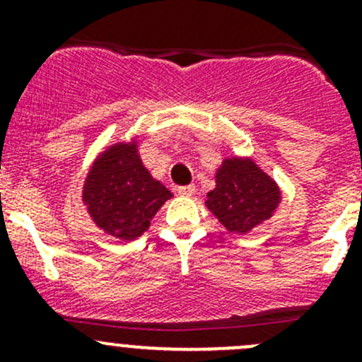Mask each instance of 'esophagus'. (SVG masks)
I'll use <instances>...</instances> for the list:
<instances>
[{
    "label": "esophagus",
    "instance_id": "esophagus-1",
    "mask_svg": "<svg viewBox=\"0 0 362 362\" xmlns=\"http://www.w3.org/2000/svg\"><path fill=\"white\" fill-rule=\"evenodd\" d=\"M177 192L180 196H192L196 192V187L194 185H180V187H177Z\"/></svg>",
    "mask_w": 362,
    "mask_h": 362
}]
</instances>
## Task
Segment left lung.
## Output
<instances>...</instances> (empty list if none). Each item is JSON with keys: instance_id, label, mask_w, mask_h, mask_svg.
Listing matches in <instances>:
<instances>
[{"instance_id": "obj_1", "label": "left lung", "mask_w": 362, "mask_h": 362, "mask_svg": "<svg viewBox=\"0 0 362 362\" xmlns=\"http://www.w3.org/2000/svg\"><path fill=\"white\" fill-rule=\"evenodd\" d=\"M280 202L275 182L250 159H226L217 171V187L206 206L231 233H247L272 217Z\"/></svg>"}]
</instances>
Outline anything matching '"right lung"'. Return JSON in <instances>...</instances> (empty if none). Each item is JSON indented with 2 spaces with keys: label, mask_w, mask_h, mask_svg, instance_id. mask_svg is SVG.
I'll list each match as a JSON object with an SVG mask.
<instances>
[{
  "label": "right lung",
  "mask_w": 362,
  "mask_h": 362,
  "mask_svg": "<svg viewBox=\"0 0 362 362\" xmlns=\"http://www.w3.org/2000/svg\"><path fill=\"white\" fill-rule=\"evenodd\" d=\"M171 192L151 177L136 156V145L117 144L94 163L83 187L90 217L108 235L134 240Z\"/></svg>",
  "instance_id": "obj_1"
}]
</instances>
